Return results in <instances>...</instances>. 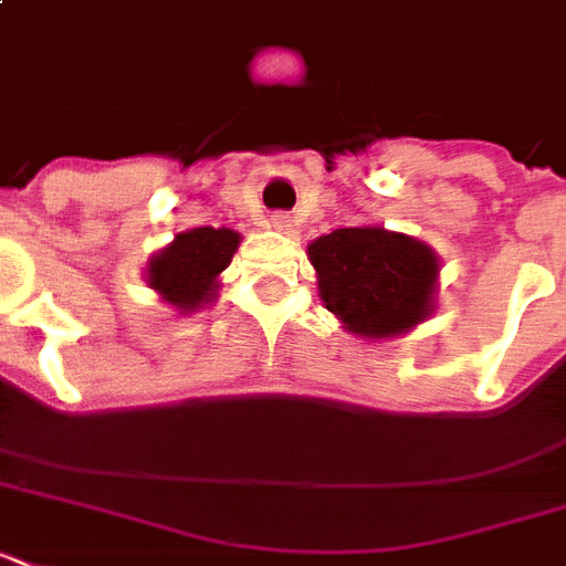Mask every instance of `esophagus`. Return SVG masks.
I'll use <instances>...</instances> for the list:
<instances>
[{
	"label": "esophagus",
	"mask_w": 566,
	"mask_h": 566,
	"mask_svg": "<svg viewBox=\"0 0 566 566\" xmlns=\"http://www.w3.org/2000/svg\"><path fill=\"white\" fill-rule=\"evenodd\" d=\"M270 226H273L275 231H291V217H287V213H273V217H270Z\"/></svg>",
	"instance_id": "34e87169"
}]
</instances>
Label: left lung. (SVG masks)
I'll list each match as a JSON object with an SVG mask.
<instances>
[{
	"label": "left lung",
	"mask_w": 566,
	"mask_h": 566,
	"mask_svg": "<svg viewBox=\"0 0 566 566\" xmlns=\"http://www.w3.org/2000/svg\"><path fill=\"white\" fill-rule=\"evenodd\" d=\"M308 261L323 305L361 340L408 335L438 308V252L402 231L335 229L311 240Z\"/></svg>",
	"instance_id": "8db88e82"
}]
</instances>
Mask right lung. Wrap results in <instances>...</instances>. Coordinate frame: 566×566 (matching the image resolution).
<instances>
[{"instance_id":"1","label":"right lung","mask_w":566,"mask_h":566,"mask_svg":"<svg viewBox=\"0 0 566 566\" xmlns=\"http://www.w3.org/2000/svg\"><path fill=\"white\" fill-rule=\"evenodd\" d=\"M240 240L238 231L211 226L179 231L146 261V284L179 314L208 308L217 300L222 287L220 273L231 264Z\"/></svg>"}]
</instances>
